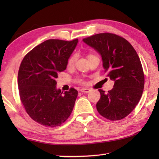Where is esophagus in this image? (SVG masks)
I'll return each instance as SVG.
<instances>
[{"mask_svg":"<svg viewBox=\"0 0 159 159\" xmlns=\"http://www.w3.org/2000/svg\"><path fill=\"white\" fill-rule=\"evenodd\" d=\"M80 92H82V93H88L90 92V88H81V89L80 90Z\"/></svg>","mask_w":159,"mask_h":159,"instance_id":"1","label":"esophagus"}]
</instances>
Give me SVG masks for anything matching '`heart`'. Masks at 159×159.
I'll return each instance as SVG.
<instances>
[{"label":"heart","instance_id":"b5f03b06","mask_svg":"<svg viewBox=\"0 0 159 159\" xmlns=\"http://www.w3.org/2000/svg\"><path fill=\"white\" fill-rule=\"evenodd\" d=\"M93 56H95L93 55V54H88V59L89 60V59L90 57H93ZM77 60V56L76 55H72L71 57H70L69 58L68 61H67V67H69V68H71V67H73L75 62H76V61ZM78 82H79V83H80V84H84L85 83V80H83V79H79V80H78Z\"/></svg>","mask_w":159,"mask_h":159}]
</instances>
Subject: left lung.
<instances>
[{
	"mask_svg": "<svg viewBox=\"0 0 159 159\" xmlns=\"http://www.w3.org/2000/svg\"><path fill=\"white\" fill-rule=\"evenodd\" d=\"M83 41L100 54L104 71L114 80L107 93L99 90L97 110L110 120L123 119L135 108L143 93L144 75L138 53L127 40L114 34H98Z\"/></svg>",
	"mask_w": 159,
	"mask_h": 159,
	"instance_id": "1",
	"label": "left lung"
}]
</instances>
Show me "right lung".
Here are the masks:
<instances>
[{"label":"right lung","instance_id":"1","mask_svg":"<svg viewBox=\"0 0 159 159\" xmlns=\"http://www.w3.org/2000/svg\"><path fill=\"white\" fill-rule=\"evenodd\" d=\"M78 41L47 40L21 61L17 77L21 102L29 116L42 125L60 126L73 111L78 91L71 88L63 93L56 88L55 79L66 69Z\"/></svg>","mask_w":159,"mask_h":159}]
</instances>
